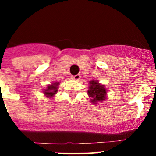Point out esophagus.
<instances>
[{
	"mask_svg": "<svg viewBox=\"0 0 156 156\" xmlns=\"http://www.w3.org/2000/svg\"><path fill=\"white\" fill-rule=\"evenodd\" d=\"M80 74H76V75H74L72 76V79L75 80H80Z\"/></svg>",
	"mask_w": 156,
	"mask_h": 156,
	"instance_id": "1",
	"label": "esophagus"
}]
</instances>
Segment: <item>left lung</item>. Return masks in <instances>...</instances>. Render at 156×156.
Returning a JSON list of instances; mask_svg holds the SVG:
<instances>
[{"label":"left lung","mask_w":156,"mask_h":156,"mask_svg":"<svg viewBox=\"0 0 156 156\" xmlns=\"http://www.w3.org/2000/svg\"><path fill=\"white\" fill-rule=\"evenodd\" d=\"M88 95L91 98L90 101L96 104L98 101H102L105 99L106 90L104 85H101L98 81L92 80L90 82Z\"/></svg>","instance_id":"1"}]
</instances>
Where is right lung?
I'll list each match as a JSON object with an SVG mask.
<instances>
[{"mask_svg": "<svg viewBox=\"0 0 156 156\" xmlns=\"http://www.w3.org/2000/svg\"><path fill=\"white\" fill-rule=\"evenodd\" d=\"M59 83H53L52 85H49L47 87V90L44 91L45 95H47V97H53L54 94H55L58 91V87Z\"/></svg>", "mask_w": 156, "mask_h": 156, "instance_id": "add662e5", "label": "right lung"}]
</instances>
